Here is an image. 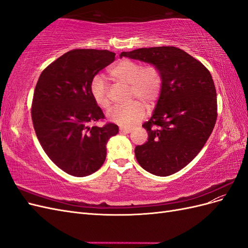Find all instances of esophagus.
Masks as SVG:
<instances>
[{
  "label": "esophagus",
  "instance_id": "obj_1",
  "mask_svg": "<svg viewBox=\"0 0 248 248\" xmlns=\"http://www.w3.org/2000/svg\"><path fill=\"white\" fill-rule=\"evenodd\" d=\"M119 130L121 133H129L133 130V128H131V127H120Z\"/></svg>",
  "mask_w": 248,
  "mask_h": 248
}]
</instances>
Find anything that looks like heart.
<instances>
[{
  "label": "heart",
  "instance_id": "1",
  "mask_svg": "<svg viewBox=\"0 0 248 248\" xmlns=\"http://www.w3.org/2000/svg\"><path fill=\"white\" fill-rule=\"evenodd\" d=\"M110 78L128 86V98L132 101L124 108H114L108 112L109 121L119 125H131L144 118L146 107L152 108L159 99L163 87L161 70L154 64L142 65L130 59H122L110 67ZM91 94L94 101L103 109L109 108L108 87L100 76L91 81Z\"/></svg>",
  "mask_w": 248,
  "mask_h": 248
}]
</instances>
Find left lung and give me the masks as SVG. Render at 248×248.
Here are the masks:
<instances>
[{"label":"left lung","instance_id":"left-lung-1","mask_svg":"<svg viewBox=\"0 0 248 248\" xmlns=\"http://www.w3.org/2000/svg\"><path fill=\"white\" fill-rule=\"evenodd\" d=\"M120 57L154 64L162 72V92L151 119L142 124L148 141L137 146L134 153L151 174H175L200 153L213 131L217 99L211 73L175 46L139 48Z\"/></svg>","mask_w":248,"mask_h":248}]
</instances>
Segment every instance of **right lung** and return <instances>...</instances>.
<instances>
[{
  "label": "right lung",
  "instance_id": "obj_1",
  "mask_svg": "<svg viewBox=\"0 0 248 248\" xmlns=\"http://www.w3.org/2000/svg\"><path fill=\"white\" fill-rule=\"evenodd\" d=\"M115 52L73 49L58 58L40 74L34 91L32 121L44 152L58 168L74 177L98 170L107 157V142L119 132L104 119L91 94V81L115 61Z\"/></svg>",
  "mask_w": 248,
  "mask_h": 248
}]
</instances>
